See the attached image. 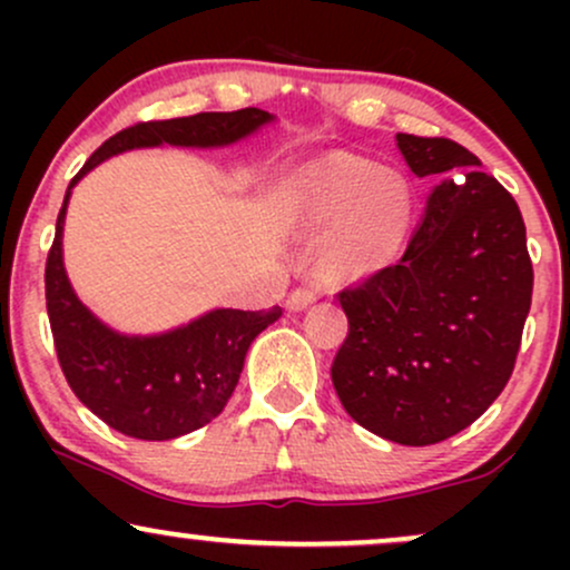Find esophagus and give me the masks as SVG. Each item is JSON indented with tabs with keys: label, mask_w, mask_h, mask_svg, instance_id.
Segmentation results:
<instances>
[{
	"label": "esophagus",
	"mask_w": 570,
	"mask_h": 570,
	"mask_svg": "<svg viewBox=\"0 0 570 570\" xmlns=\"http://www.w3.org/2000/svg\"><path fill=\"white\" fill-rule=\"evenodd\" d=\"M316 297H318L316 289H311V286H299V289H294L289 297H286V307H289V311H303V307L316 303Z\"/></svg>",
	"instance_id": "esophagus-1"
}]
</instances>
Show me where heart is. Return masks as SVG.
Segmentation results:
<instances>
[{
	"label": "heart",
	"mask_w": 570,
	"mask_h": 570,
	"mask_svg": "<svg viewBox=\"0 0 570 570\" xmlns=\"http://www.w3.org/2000/svg\"><path fill=\"white\" fill-rule=\"evenodd\" d=\"M286 203L305 230L332 227L322 259L348 278L394 263L412 222L410 181L353 155H335L299 174Z\"/></svg>",
	"instance_id": "b5f03b06"
}]
</instances>
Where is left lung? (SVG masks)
Returning a JSON list of instances; mask_svg holds the SVG:
<instances>
[{"label":"left lung","instance_id":"8db88e82","mask_svg":"<svg viewBox=\"0 0 570 570\" xmlns=\"http://www.w3.org/2000/svg\"><path fill=\"white\" fill-rule=\"evenodd\" d=\"M415 176L440 174L396 265L337 294L348 337L332 383L358 426L423 448L472 426L514 370L533 265L512 195L450 139L396 134Z\"/></svg>","mask_w":570,"mask_h":570}]
</instances>
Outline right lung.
<instances>
[{"mask_svg": "<svg viewBox=\"0 0 570 570\" xmlns=\"http://www.w3.org/2000/svg\"><path fill=\"white\" fill-rule=\"evenodd\" d=\"M273 122L263 109L200 112L174 120L136 122L90 155L69 181L45 265L50 330L67 383L107 426L134 440L163 442L206 426L225 410L238 385L248 345L281 318L271 311L217 307L163 335H120L98 322L71 289L63 267V219L71 187L98 163L141 147H227Z\"/></svg>", "mask_w": 570, "mask_h": 570, "instance_id": "add662e5", "label": "right lung"}]
</instances>
